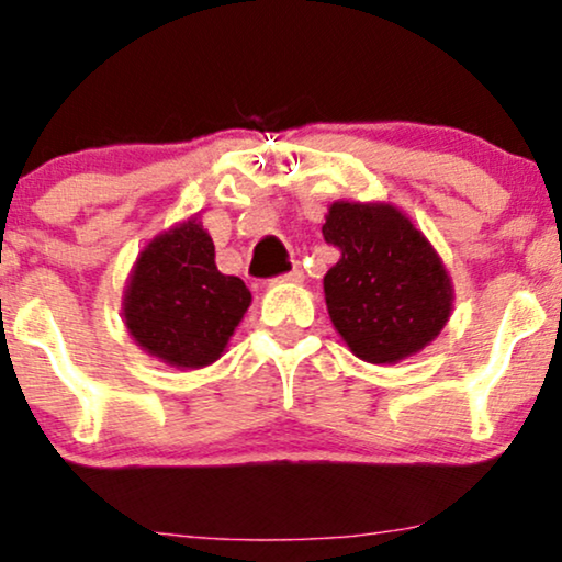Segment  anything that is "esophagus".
<instances>
[{
    "instance_id": "1",
    "label": "esophagus",
    "mask_w": 562,
    "mask_h": 562,
    "mask_svg": "<svg viewBox=\"0 0 562 562\" xmlns=\"http://www.w3.org/2000/svg\"><path fill=\"white\" fill-rule=\"evenodd\" d=\"M282 282H303V269L293 267L285 277H282Z\"/></svg>"
}]
</instances>
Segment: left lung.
<instances>
[{"label":"left lung","mask_w":562,"mask_h":562,"mask_svg":"<svg viewBox=\"0 0 562 562\" xmlns=\"http://www.w3.org/2000/svg\"><path fill=\"white\" fill-rule=\"evenodd\" d=\"M322 233L340 248V261L324 274V301L350 353L384 367L431 346L456 290L411 216L384 201H335Z\"/></svg>","instance_id":"obj_1"}]
</instances>
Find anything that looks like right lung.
Listing matches in <instances>:
<instances>
[{"mask_svg": "<svg viewBox=\"0 0 562 562\" xmlns=\"http://www.w3.org/2000/svg\"><path fill=\"white\" fill-rule=\"evenodd\" d=\"M251 306L240 277L222 274L199 214L154 235L135 259L123 293V322L135 346L180 371L225 353Z\"/></svg>", "mask_w": 562, "mask_h": 562, "instance_id": "right-lung-1", "label": "right lung"}]
</instances>
